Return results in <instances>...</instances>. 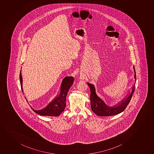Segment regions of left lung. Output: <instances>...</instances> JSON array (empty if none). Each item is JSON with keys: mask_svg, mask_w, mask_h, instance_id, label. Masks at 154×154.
Listing matches in <instances>:
<instances>
[{"mask_svg": "<svg viewBox=\"0 0 154 154\" xmlns=\"http://www.w3.org/2000/svg\"><path fill=\"white\" fill-rule=\"evenodd\" d=\"M135 72L134 78L136 79V72L134 66H133ZM91 91L90 100H91V107L93 112L99 116H111L118 115L123 112L126 108L128 104L129 103L134 92L135 85L133 86L132 92L127 97L126 99H123L121 101L117 104V105L110 107L105 104L102 99L100 98L96 95L95 89L94 85L90 83H88Z\"/></svg>", "mask_w": 154, "mask_h": 154, "instance_id": "8db88e82", "label": "left lung"}]
</instances>
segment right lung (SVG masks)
Listing matches in <instances>:
<instances>
[{"label": "right lung", "mask_w": 154, "mask_h": 154, "mask_svg": "<svg viewBox=\"0 0 154 154\" xmlns=\"http://www.w3.org/2000/svg\"><path fill=\"white\" fill-rule=\"evenodd\" d=\"M20 79L21 89L23 92L22 88V78L21 70L20 73ZM72 76H66L63 79L61 86L60 94L58 97L55 98L52 102L49 104L47 107L40 110H35L31 107V109L35 112L41 116L57 117L63 112L66 106V98L68 90L73 83Z\"/></svg>", "instance_id": "1"}]
</instances>
